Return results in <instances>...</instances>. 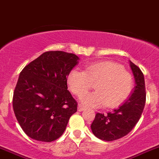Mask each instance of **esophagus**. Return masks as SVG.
Returning a JSON list of instances; mask_svg holds the SVG:
<instances>
[{
    "mask_svg": "<svg viewBox=\"0 0 159 159\" xmlns=\"http://www.w3.org/2000/svg\"><path fill=\"white\" fill-rule=\"evenodd\" d=\"M85 109V107L83 106V105H81V104H78V110L79 111H81L82 110Z\"/></svg>",
    "mask_w": 159,
    "mask_h": 159,
    "instance_id": "34e87169",
    "label": "esophagus"
}]
</instances>
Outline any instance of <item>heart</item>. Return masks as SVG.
I'll list each match as a JSON object with an SVG mask.
<instances>
[{
	"instance_id": "1",
	"label": "heart",
	"mask_w": 159,
	"mask_h": 159,
	"mask_svg": "<svg viewBox=\"0 0 159 159\" xmlns=\"http://www.w3.org/2000/svg\"><path fill=\"white\" fill-rule=\"evenodd\" d=\"M95 83L96 91L84 93ZM70 90L81 96L84 105L100 108L106 104L116 108L128 99L134 88V79L122 66L110 61L95 62L86 66L85 71L73 69L67 76Z\"/></svg>"
}]
</instances>
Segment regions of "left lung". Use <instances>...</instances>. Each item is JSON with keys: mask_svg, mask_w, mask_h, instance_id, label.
Masks as SVG:
<instances>
[{"mask_svg": "<svg viewBox=\"0 0 159 159\" xmlns=\"http://www.w3.org/2000/svg\"><path fill=\"white\" fill-rule=\"evenodd\" d=\"M135 80V88L122 105L107 114L98 113L91 124L96 137L104 141H113L128 135L139 120L146 103L144 76L136 65L130 62Z\"/></svg>", "mask_w": 159, "mask_h": 159, "instance_id": "left-lung-1", "label": "left lung"}]
</instances>
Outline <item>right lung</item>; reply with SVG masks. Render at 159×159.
<instances>
[{
    "label": "right lung",
    "instance_id": "right-lung-1",
    "mask_svg": "<svg viewBox=\"0 0 159 159\" xmlns=\"http://www.w3.org/2000/svg\"><path fill=\"white\" fill-rule=\"evenodd\" d=\"M78 57L62 51H47L20 74L12 97L13 111L28 136L52 142L63 134L78 102L67 90V76Z\"/></svg>",
    "mask_w": 159,
    "mask_h": 159
}]
</instances>
